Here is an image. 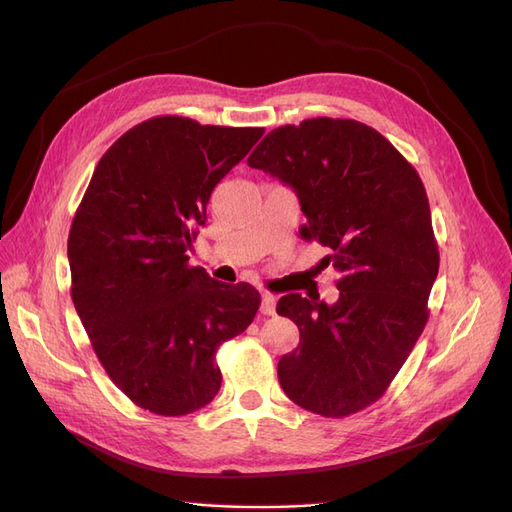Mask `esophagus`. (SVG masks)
Masks as SVG:
<instances>
[{
    "label": "esophagus",
    "instance_id": "1",
    "mask_svg": "<svg viewBox=\"0 0 512 512\" xmlns=\"http://www.w3.org/2000/svg\"><path fill=\"white\" fill-rule=\"evenodd\" d=\"M260 312L265 316L275 314V297L271 292H262V303H260Z\"/></svg>",
    "mask_w": 512,
    "mask_h": 512
}]
</instances>
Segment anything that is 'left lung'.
I'll return each instance as SVG.
<instances>
[{"label":"left lung","mask_w":512,"mask_h":512,"mask_svg":"<svg viewBox=\"0 0 512 512\" xmlns=\"http://www.w3.org/2000/svg\"><path fill=\"white\" fill-rule=\"evenodd\" d=\"M297 192L303 239L333 254L339 299L290 292L277 314L299 327L277 363L294 404L344 418L378 401L429 318L440 254L425 185L386 138L354 119L316 117L271 130L247 158Z\"/></svg>","instance_id":"8db88e82"}]
</instances>
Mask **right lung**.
<instances>
[{"mask_svg": "<svg viewBox=\"0 0 512 512\" xmlns=\"http://www.w3.org/2000/svg\"><path fill=\"white\" fill-rule=\"evenodd\" d=\"M262 128L151 117L108 147L68 235L70 294L104 371L138 408L183 416L218 395V348L250 327L260 294L192 267L215 185Z\"/></svg>", "mask_w": 512, "mask_h": 512, "instance_id": "add662e5", "label": "right lung"}]
</instances>
